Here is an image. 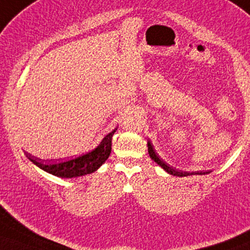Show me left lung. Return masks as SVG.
I'll list each match as a JSON object with an SVG mask.
<instances>
[{
	"label": "left lung",
	"mask_w": 250,
	"mask_h": 250,
	"mask_svg": "<svg viewBox=\"0 0 250 250\" xmlns=\"http://www.w3.org/2000/svg\"><path fill=\"white\" fill-rule=\"evenodd\" d=\"M147 150H149V154H150V158L159 164V166L164 168L168 174H172L174 176H189V175H203V174H208L210 171H206V172H203V171H198V172H184V171H181V170H177V168H173L172 167H170V164H167L164 162V161L160 158L156 153L153 146H152V143L149 141L147 142Z\"/></svg>",
	"instance_id": "obj_1"
}]
</instances>
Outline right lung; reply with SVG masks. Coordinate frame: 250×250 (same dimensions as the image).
<instances>
[{"label": "right lung", "mask_w": 250, "mask_h": 250, "mask_svg": "<svg viewBox=\"0 0 250 250\" xmlns=\"http://www.w3.org/2000/svg\"><path fill=\"white\" fill-rule=\"evenodd\" d=\"M116 130L117 128L105 135L103 141L100 142V145L95 150L87 152V153L79 156H75V158H71L70 160L61 161V162H59V160L58 162L57 161L53 162L50 160L49 162L46 163L45 161L44 163L43 160L32 156V154L27 153V152H25V154L34 164L41 167L42 170L48 172L55 176L71 179V177L90 174V173L98 170L104 163V161L109 158L110 153H111L112 135L115 134Z\"/></svg>", "instance_id": "1"}]
</instances>
